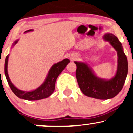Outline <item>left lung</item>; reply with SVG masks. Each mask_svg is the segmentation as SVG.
Segmentation results:
<instances>
[{"label": "left lung", "instance_id": "1", "mask_svg": "<svg viewBox=\"0 0 133 133\" xmlns=\"http://www.w3.org/2000/svg\"><path fill=\"white\" fill-rule=\"evenodd\" d=\"M103 39L108 41L117 52V69L111 79L98 77L92 69L84 62L75 61L77 68L76 76L82 92L85 95L99 99H108L115 97L122 90L128 74V61L122 43L116 36L107 33Z\"/></svg>", "mask_w": 133, "mask_h": 133}]
</instances>
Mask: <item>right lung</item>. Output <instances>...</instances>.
Returning a JSON list of instances; mask_svg holds the SVG:
<instances>
[{
	"instance_id": "right-lung-1",
	"label": "right lung",
	"mask_w": 133,
	"mask_h": 133,
	"mask_svg": "<svg viewBox=\"0 0 133 133\" xmlns=\"http://www.w3.org/2000/svg\"><path fill=\"white\" fill-rule=\"evenodd\" d=\"M33 31L32 29L28 30L25 31L24 33H27L29 32H32ZM19 39H17L15 41H14L12 47L18 42ZM9 57V54L6 56L5 62V75L6 80L8 83V85H10L11 90L15 94L16 96L21 99H25V100H39V99H44L49 97L50 95L54 92L55 89V84L57 80V78L58 76V75L62 73V71L64 70L68 63L70 62V60L68 58H65L59 62L55 63L50 68V70L48 72L47 77L44 81L43 83L41 85L32 91H22L18 89L10 81L9 76L8 74V60Z\"/></svg>"
}]
</instances>
